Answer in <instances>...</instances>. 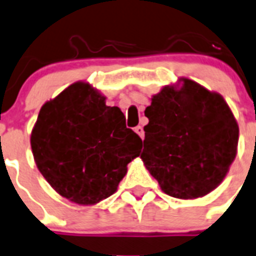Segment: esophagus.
<instances>
[{"label": "esophagus", "mask_w": 256, "mask_h": 256, "mask_svg": "<svg viewBox=\"0 0 256 256\" xmlns=\"http://www.w3.org/2000/svg\"><path fill=\"white\" fill-rule=\"evenodd\" d=\"M134 132H136V134L139 135V136H140V138H144V132H143V128L142 126H136V128H134Z\"/></svg>", "instance_id": "1"}]
</instances>
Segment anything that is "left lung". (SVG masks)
<instances>
[{
  "mask_svg": "<svg viewBox=\"0 0 256 256\" xmlns=\"http://www.w3.org/2000/svg\"><path fill=\"white\" fill-rule=\"evenodd\" d=\"M182 81L180 89L164 86L144 110L140 158L163 192L188 200L221 184L236 159L240 130L221 96Z\"/></svg>",
  "mask_w": 256,
  "mask_h": 256,
  "instance_id": "1",
  "label": "left lung"
}]
</instances>
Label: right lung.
Instances as JSON below:
<instances>
[{
	"label": "right lung",
	"mask_w": 256,
	"mask_h": 256,
	"mask_svg": "<svg viewBox=\"0 0 256 256\" xmlns=\"http://www.w3.org/2000/svg\"><path fill=\"white\" fill-rule=\"evenodd\" d=\"M31 148L56 192L92 205L117 190L128 164L139 156L142 139L126 128L120 108L106 106L90 85L74 82L42 106Z\"/></svg>",
	"instance_id": "right-lung-1"
}]
</instances>
